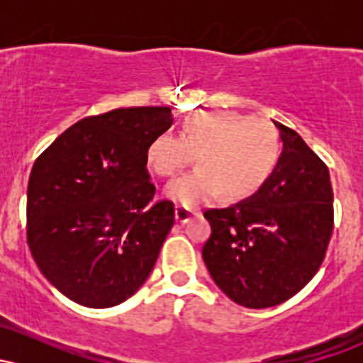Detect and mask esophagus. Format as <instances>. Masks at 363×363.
Masks as SVG:
<instances>
[{
	"instance_id": "esophagus-1",
	"label": "esophagus",
	"mask_w": 363,
	"mask_h": 363,
	"mask_svg": "<svg viewBox=\"0 0 363 363\" xmlns=\"http://www.w3.org/2000/svg\"><path fill=\"white\" fill-rule=\"evenodd\" d=\"M196 215H199L198 210H193V208H186V206H181V205L176 206V220H177V222L184 223Z\"/></svg>"
}]
</instances>
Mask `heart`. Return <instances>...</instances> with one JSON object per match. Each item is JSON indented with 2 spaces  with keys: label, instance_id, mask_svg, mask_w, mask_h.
Here are the masks:
<instances>
[{
  "label": "heart",
  "instance_id": "heart-1",
  "mask_svg": "<svg viewBox=\"0 0 363 363\" xmlns=\"http://www.w3.org/2000/svg\"><path fill=\"white\" fill-rule=\"evenodd\" d=\"M198 169L165 187L181 206H198L222 193L237 201L256 194L281 157V141L272 124L235 111H201L186 118L181 138L162 133L148 143L145 164L160 177H172L193 162Z\"/></svg>",
  "mask_w": 363,
  "mask_h": 363
}]
</instances>
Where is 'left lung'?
Listing matches in <instances>:
<instances>
[{
	"instance_id": "8db88e82",
	"label": "left lung",
	"mask_w": 363,
	"mask_h": 363,
	"mask_svg": "<svg viewBox=\"0 0 363 363\" xmlns=\"http://www.w3.org/2000/svg\"><path fill=\"white\" fill-rule=\"evenodd\" d=\"M283 152L251 198L205 211L203 259L230 301L266 309L289 301L323 264L333 234L329 170L297 131L278 124Z\"/></svg>"
}]
</instances>
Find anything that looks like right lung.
<instances>
[{
  "mask_svg": "<svg viewBox=\"0 0 363 363\" xmlns=\"http://www.w3.org/2000/svg\"><path fill=\"white\" fill-rule=\"evenodd\" d=\"M170 107H129L78 121L40 153L27 187V242L69 301L114 307L147 281L174 225L153 201L145 152L172 126Z\"/></svg>",
  "mask_w": 363,
  "mask_h": 363,
  "instance_id": "right-lung-1",
  "label": "right lung"
}]
</instances>
